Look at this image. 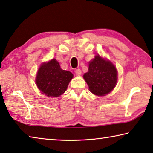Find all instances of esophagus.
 I'll return each mask as SVG.
<instances>
[{
    "mask_svg": "<svg viewBox=\"0 0 153 153\" xmlns=\"http://www.w3.org/2000/svg\"><path fill=\"white\" fill-rule=\"evenodd\" d=\"M75 72H76V75H77V76H80V75L82 74V71L80 69H76V71Z\"/></svg>",
    "mask_w": 153,
    "mask_h": 153,
    "instance_id": "1",
    "label": "esophagus"
}]
</instances>
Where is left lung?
<instances>
[{
  "mask_svg": "<svg viewBox=\"0 0 153 153\" xmlns=\"http://www.w3.org/2000/svg\"><path fill=\"white\" fill-rule=\"evenodd\" d=\"M115 66L109 61L97 55L89 63L88 71L84 78L89 86L90 91L98 96H104L115 88L117 79Z\"/></svg>",
  "mask_w": 153,
  "mask_h": 153,
  "instance_id": "8db88e82",
  "label": "left lung"
}]
</instances>
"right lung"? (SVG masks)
I'll list each match as a JSON object with an SVG mask.
<instances>
[{
  "mask_svg": "<svg viewBox=\"0 0 153 153\" xmlns=\"http://www.w3.org/2000/svg\"><path fill=\"white\" fill-rule=\"evenodd\" d=\"M73 76L70 71L63 70L56 59H52L40 66L36 82L42 94L57 97L65 92Z\"/></svg>",
  "mask_w": 153,
  "mask_h": 153,
  "instance_id": "1",
  "label": "right lung"
}]
</instances>
